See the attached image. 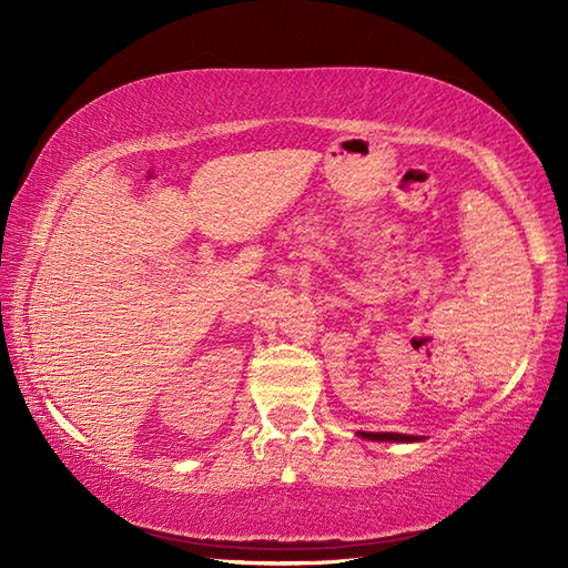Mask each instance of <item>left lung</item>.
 Instances as JSON below:
<instances>
[{
  "mask_svg": "<svg viewBox=\"0 0 568 568\" xmlns=\"http://www.w3.org/2000/svg\"><path fill=\"white\" fill-rule=\"evenodd\" d=\"M359 436L367 440H390V443H415L422 440L419 436H407V434H372V432H359Z\"/></svg>",
  "mask_w": 568,
  "mask_h": 568,
  "instance_id": "obj_1",
  "label": "left lung"
}]
</instances>
